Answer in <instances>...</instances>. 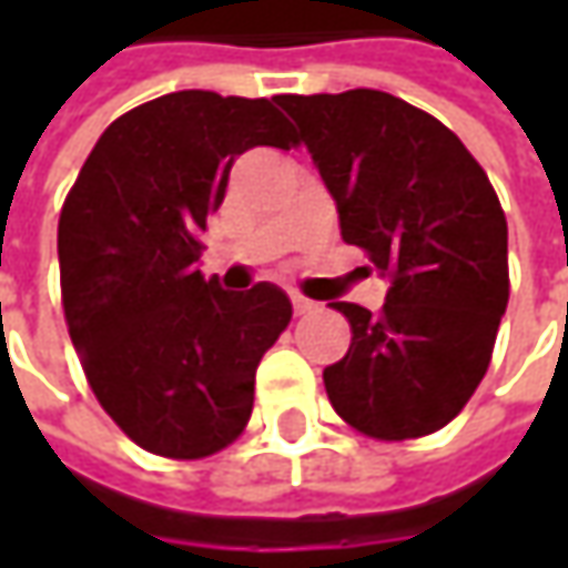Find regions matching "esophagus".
<instances>
[{
    "label": "esophagus",
    "mask_w": 568,
    "mask_h": 568,
    "mask_svg": "<svg viewBox=\"0 0 568 568\" xmlns=\"http://www.w3.org/2000/svg\"><path fill=\"white\" fill-rule=\"evenodd\" d=\"M291 303H294V313L296 316H306V313H313V300H306V296H300V294H291Z\"/></svg>",
    "instance_id": "34e87169"
}]
</instances>
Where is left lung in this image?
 I'll list each match as a JSON object with an SVG mask.
<instances>
[{"instance_id":"1","label":"left lung","mask_w":568,"mask_h":568,"mask_svg":"<svg viewBox=\"0 0 568 568\" xmlns=\"http://www.w3.org/2000/svg\"><path fill=\"white\" fill-rule=\"evenodd\" d=\"M338 205L341 236L388 277L379 313L332 303L351 347L328 402L373 439L436 433L490 366L509 303V227L484 166L436 116L373 88L281 94Z\"/></svg>"}]
</instances>
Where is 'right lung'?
Here are the masks:
<instances>
[{"mask_svg": "<svg viewBox=\"0 0 568 568\" xmlns=\"http://www.w3.org/2000/svg\"><path fill=\"white\" fill-rule=\"evenodd\" d=\"M291 148L272 100L176 91L100 135L59 214L69 335L100 407L164 458H205L250 424L255 369L291 322L268 281L199 272L202 230L250 148Z\"/></svg>", "mask_w": 568, "mask_h": 568, "instance_id": "right-lung-1", "label": "right lung"}]
</instances>
